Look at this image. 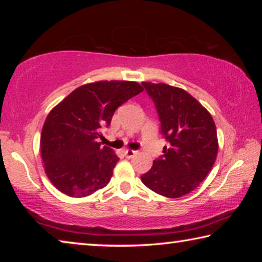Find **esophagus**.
<instances>
[{
	"mask_svg": "<svg viewBox=\"0 0 262 262\" xmlns=\"http://www.w3.org/2000/svg\"><path fill=\"white\" fill-rule=\"evenodd\" d=\"M136 154H137V151H135V150H130V149H127V150H125V151H123V155H125L127 158L134 157Z\"/></svg>",
	"mask_w": 262,
	"mask_h": 262,
	"instance_id": "obj_1",
	"label": "esophagus"
}]
</instances>
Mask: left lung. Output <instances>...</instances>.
Returning a JSON list of instances; mask_svg holds the SVG:
<instances>
[{"label":"left lung","mask_w":262,"mask_h":262,"mask_svg":"<svg viewBox=\"0 0 262 262\" xmlns=\"http://www.w3.org/2000/svg\"><path fill=\"white\" fill-rule=\"evenodd\" d=\"M156 106L162 134L168 142L163 156L141 176L148 188L177 199L188 194L205 180L214 166L219 141L210 113L180 88L143 82Z\"/></svg>","instance_id":"1"}]
</instances>
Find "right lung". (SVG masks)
<instances>
[{
  "label": "right lung",
  "mask_w": 262,
  "mask_h": 262,
  "mask_svg": "<svg viewBox=\"0 0 262 262\" xmlns=\"http://www.w3.org/2000/svg\"><path fill=\"white\" fill-rule=\"evenodd\" d=\"M143 91L130 81L84 84L48 113L40 137L45 172L55 187L72 198H85L110 183L119 161L101 147V129L119 106Z\"/></svg>",
  "instance_id": "add662e5"
}]
</instances>
